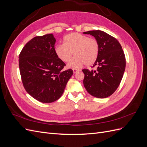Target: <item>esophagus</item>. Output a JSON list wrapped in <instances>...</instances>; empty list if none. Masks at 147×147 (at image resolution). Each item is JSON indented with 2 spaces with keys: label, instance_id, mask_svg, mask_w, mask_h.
<instances>
[{
  "label": "esophagus",
  "instance_id": "34e87169",
  "mask_svg": "<svg viewBox=\"0 0 147 147\" xmlns=\"http://www.w3.org/2000/svg\"><path fill=\"white\" fill-rule=\"evenodd\" d=\"M79 71V70L78 69H73V72H74V74H76V73H77Z\"/></svg>",
  "mask_w": 147,
  "mask_h": 147
}]
</instances>
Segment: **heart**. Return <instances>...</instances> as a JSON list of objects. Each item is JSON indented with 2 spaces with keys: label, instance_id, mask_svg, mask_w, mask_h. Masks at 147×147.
<instances>
[{
  "label": "heart",
  "instance_id": "1",
  "mask_svg": "<svg viewBox=\"0 0 147 147\" xmlns=\"http://www.w3.org/2000/svg\"><path fill=\"white\" fill-rule=\"evenodd\" d=\"M55 51L58 58L64 63H69L73 55L75 56L69 66L78 68L83 64L91 65L95 63L99 56V45L94 38L73 32L65 36L64 44L57 45Z\"/></svg>",
  "mask_w": 147,
  "mask_h": 147
}]
</instances>
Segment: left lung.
<instances>
[{
  "instance_id": "left-lung-1",
  "label": "left lung",
  "mask_w": 147,
  "mask_h": 147,
  "mask_svg": "<svg viewBox=\"0 0 147 147\" xmlns=\"http://www.w3.org/2000/svg\"><path fill=\"white\" fill-rule=\"evenodd\" d=\"M83 34L94 36L98 41L99 53L93 68L83 69V84L90 94L97 98H105L117 90L126 67V58L120 43L115 37L99 30Z\"/></svg>"
}]
</instances>
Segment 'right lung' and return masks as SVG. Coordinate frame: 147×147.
I'll use <instances>...</instances> for the list:
<instances>
[{
  "label": "right lung",
  "mask_w": 147,
  "mask_h": 147,
  "mask_svg": "<svg viewBox=\"0 0 147 147\" xmlns=\"http://www.w3.org/2000/svg\"><path fill=\"white\" fill-rule=\"evenodd\" d=\"M53 34L35 37L22 49L19 67L23 86L33 98L51 103L63 94L72 69L64 70L65 64L55 51Z\"/></svg>",
  "instance_id": "obj_1"
}]
</instances>
